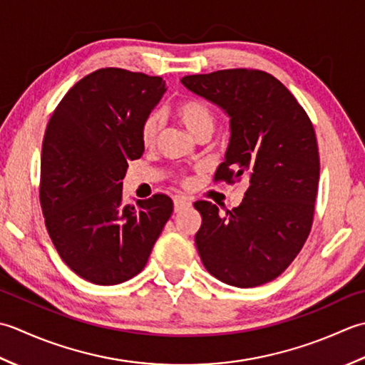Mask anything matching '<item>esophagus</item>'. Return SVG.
Returning a JSON list of instances; mask_svg holds the SVG:
<instances>
[{"instance_id":"obj_1","label":"esophagus","mask_w":365,"mask_h":365,"mask_svg":"<svg viewBox=\"0 0 365 365\" xmlns=\"http://www.w3.org/2000/svg\"><path fill=\"white\" fill-rule=\"evenodd\" d=\"M175 211L180 212L182 210H185V207H189L192 205V200L189 197H184V195H180V197H175Z\"/></svg>"}]
</instances>
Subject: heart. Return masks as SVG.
I'll use <instances>...</instances> for the list:
<instances>
[{"label":"heart","instance_id":"obj_1","mask_svg":"<svg viewBox=\"0 0 365 365\" xmlns=\"http://www.w3.org/2000/svg\"><path fill=\"white\" fill-rule=\"evenodd\" d=\"M175 116L181 121L192 137H197L203 130H214L215 115L212 108L198 99H184L178 102L175 108ZM160 129V118L155 113L148 115L141 123L140 137L145 145H150L158 135Z\"/></svg>","mask_w":365,"mask_h":365}]
</instances>
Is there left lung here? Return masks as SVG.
<instances>
[{"label": "left lung", "instance_id": "1", "mask_svg": "<svg viewBox=\"0 0 365 365\" xmlns=\"http://www.w3.org/2000/svg\"><path fill=\"white\" fill-rule=\"evenodd\" d=\"M181 83L230 116L232 135L214 180H249L241 205L224 215L210 202L193 203L202 214L200 258L228 285H263L292 264L310 233L319 180L314 125L294 96L263 71L225 69Z\"/></svg>", "mask_w": 365, "mask_h": 365}]
</instances>
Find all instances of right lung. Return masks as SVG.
I'll return each mask as SVG.
<instances>
[{
    "mask_svg": "<svg viewBox=\"0 0 365 365\" xmlns=\"http://www.w3.org/2000/svg\"><path fill=\"white\" fill-rule=\"evenodd\" d=\"M167 91L160 77L99 69L73 85L47 124L39 198L50 240L71 269L91 284L116 285L143 269L173 212L155 193L128 205V162L145 145L141 123Z\"/></svg>",
    "mask_w": 365,
    "mask_h": 365,
    "instance_id": "add662e5",
    "label": "right lung"
}]
</instances>
